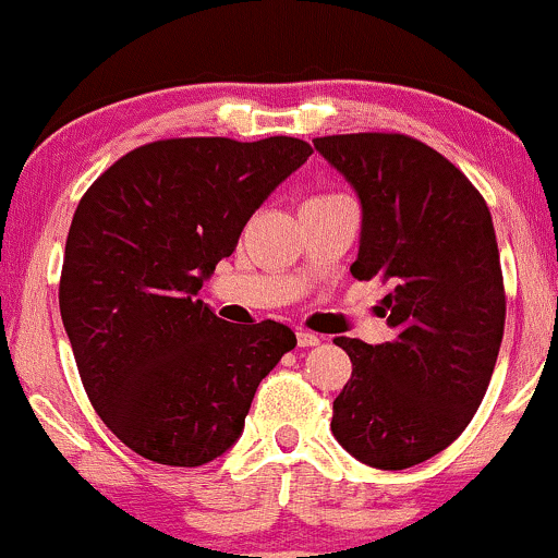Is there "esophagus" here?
<instances>
[{
  "label": "esophagus",
  "instance_id": "34e87169",
  "mask_svg": "<svg viewBox=\"0 0 558 558\" xmlns=\"http://www.w3.org/2000/svg\"><path fill=\"white\" fill-rule=\"evenodd\" d=\"M295 335H298V345H301V349H311V345H319L322 343L319 335L308 332V329H298Z\"/></svg>",
  "mask_w": 558,
  "mask_h": 558
}]
</instances>
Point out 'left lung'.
<instances>
[{
    "label": "left lung",
    "mask_w": 558,
    "mask_h": 558,
    "mask_svg": "<svg viewBox=\"0 0 558 558\" xmlns=\"http://www.w3.org/2000/svg\"><path fill=\"white\" fill-rule=\"evenodd\" d=\"M314 148L359 194L351 274L388 284L393 329L380 345L335 338L353 369L332 434L373 469H410L463 434L493 377L506 325L493 215L452 161L410 135H327Z\"/></svg>",
    "instance_id": "left-lung-1"
}]
</instances>
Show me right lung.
<instances>
[{"mask_svg": "<svg viewBox=\"0 0 558 558\" xmlns=\"http://www.w3.org/2000/svg\"><path fill=\"white\" fill-rule=\"evenodd\" d=\"M311 154L287 135L170 137L124 154L82 196L58 301L87 397L133 452L183 469L220 458L295 349L290 327L229 325L196 295Z\"/></svg>", "mask_w": 558, "mask_h": 558, "instance_id": "obj_1", "label": "right lung"}]
</instances>
